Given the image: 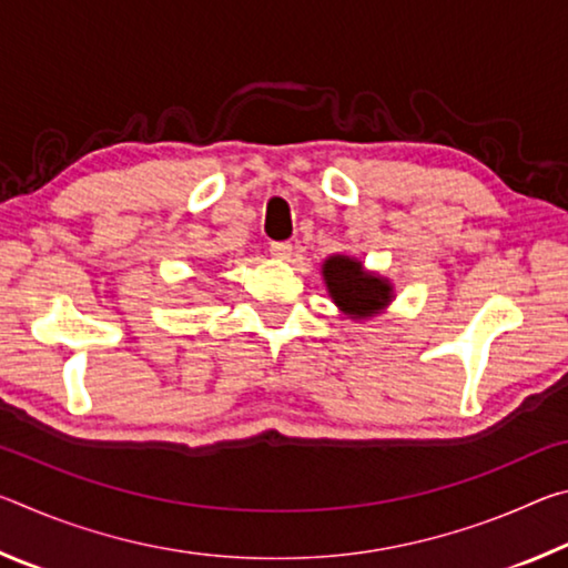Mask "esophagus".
Returning a JSON list of instances; mask_svg holds the SVG:
<instances>
[{
  "label": "esophagus",
  "mask_w": 568,
  "mask_h": 568,
  "mask_svg": "<svg viewBox=\"0 0 568 568\" xmlns=\"http://www.w3.org/2000/svg\"><path fill=\"white\" fill-rule=\"evenodd\" d=\"M271 255L277 257V261H287L293 255V245L291 243H271Z\"/></svg>",
  "instance_id": "esophagus-1"
}]
</instances>
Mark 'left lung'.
<instances>
[{
	"label": "left lung",
	"mask_w": 568,
	"mask_h": 568,
	"mask_svg": "<svg viewBox=\"0 0 568 568\" xmlns=\"http://www.w3.org/2000/svg\"><path fill=\"white\" fill-rule=\"evenodd\" d=\"M321 273L331 301L351 321L376 318L396 297V287L386 275L368 271L353 255L333 253L323 261Z\"/></svg>",
	"instance_id": "left-lung-1"
}]
</instances>
